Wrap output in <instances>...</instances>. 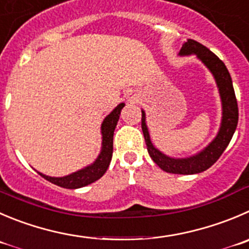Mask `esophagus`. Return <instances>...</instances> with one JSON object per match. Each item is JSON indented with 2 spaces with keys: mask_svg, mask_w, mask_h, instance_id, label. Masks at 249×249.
Returning a JSON list of instances; mask_svg holds the SVG:
<instances>
[{
  "mask_svg": "<svg viewBox=\"0 0 249 249\" xmlns=\"http://www.w3.org/2000/svg\"><path fill=\"white\" fill-rule=\"evenodd\" d=\"M127 99H128L129 101H134L137 99V94L134 93V91H129V93L127 94Z\"/></svg>",
  "mask_w": 249,
  "mask_h": 249,
  "instance_id": "1",
  "label": "esophagus"
}]
</instances>
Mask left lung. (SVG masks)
<instances>
[{
    "mask_svg": "<svg viewBox=\"0 0 249 249\" xmlns=\"http://www.w3.org/2000/svg\"><path fill=\"white\" fill-rule=\"evenodd\" d=\"M197 55L205 66L214 74L215 80L219 87L220 96L222 101V122L216 138L198 155L187 159H172L164 155L151 144L148 128L145 124V113L142 111V131L145 139L146 149L153 159V161L159 167L169 174L177 175H193L205 171L217 161L221 156L230 141L232 138L238 122V106L233 90L232 79L227 71L226 66L221 60L210 51L208 47L196 40L189 39L182 45L179 55Z\"/></svg>",
    "mask_w": 249,
    "mask_h": 249,
    "instance_id": "1",
    "label": "left lung"
}]
</instances>
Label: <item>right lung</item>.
Returning <instances> with one entry per match:
<instances>
[{"mask_svg":"<svg viewBox=\"0 0 249 249\" xmlns=\"http://www.w3.org/2000/svg\"><path fill=\"white\" fill-rule=\"evenodd\" d=\"M124 104H120L104 120L103 126H101V133H103V148H101V153L99 158L96 159V161L90 166L85 167V169L80 170V171L74 172L72 175H68L66 177H49L45 175L40 174L41 177L47 179L49 182L57 186L63 187V188H80V187L88 186V184L93 183L96 179L103 177L107 170L108 165L111 162V158H112V150H113V132H115L116 124L120 118L121 110L123 108Z\"/></svg>","mask_w":249,"mask_h":249,"instance_id":"1","label":"right lung"}]
</instances>
